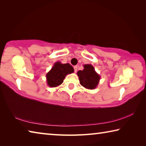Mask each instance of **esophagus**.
<instances>
[{"label": "esophagus", "mask_w": 146, "mask_h": 146, "mask_svg": "<svg viewBox=\"0 0 146 146\" xmlns=\"http://www.w3.org/2000/svg\"><path fill=\"white\" fill-rule=\"evenodd\" d=\"M73 68H74V71H75V72L76 73V71H77V69H78V66H75L73 67Z\"/></svg>", "instance_id": "1"}]
</instances>
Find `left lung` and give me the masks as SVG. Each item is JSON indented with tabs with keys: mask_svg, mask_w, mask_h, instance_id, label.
I'll return each mask as SVG.
<instances>
[{
	"mask_svg": "<svg viewBox=\"0 0 146 146\" xmlns=\"http://www.w3.org/2000/svg\"><path fill=\"white\" fill-rule=\"evenodd\" d=\"M84 69L77 72L80 84L84 87L93 90L95 89L99 82L100 76L95 72L93 66L90 64H86L84 66Z\"/></svg>",
	"mask_w": 146,
	"mask_h": 146,
	"instance_id": "obj_1",
	"label": "left lung"
}]
</instances>
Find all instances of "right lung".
Masks as SVG:
<instances>
[{
  "instance_id": "obj_1",
  "label": "right lung",
  "mask_w": 146,
  "mask_h": 146,
  "mask_svg": "<svg viewBox=\"0 0 146 146\" xmlns=\"http://www.w3.org/2000/svg\"><path fill=\"white\" fill-rule=\"evenodd\" d=\"M73 72L74 69L70 64H61L57 62L46 75L48 86L53 88L60 85L66 75Z\"/></svg>"
}]
</instances>
